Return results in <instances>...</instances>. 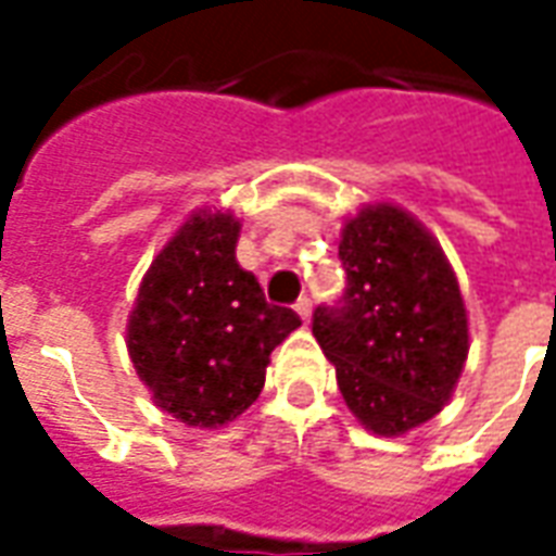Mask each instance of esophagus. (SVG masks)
Masks as SVG:
<instances>
[{
  "mask_svg": "<svg viewBox=\"0 0 556 556\" xmlns=\"http://www.w3.org/2000/svg\"><path fill=\"white\" fill-rule=\"evenodd\" d=\"M298 315L303 318V325H309V318H313V301H309V298H301V301H298Z\"/></svg>",
  "mask_w": 556,
  "mask_h": 556,
  "instance_id": "esophagus-1",
  "label": "esophagus"
}]
</instances>
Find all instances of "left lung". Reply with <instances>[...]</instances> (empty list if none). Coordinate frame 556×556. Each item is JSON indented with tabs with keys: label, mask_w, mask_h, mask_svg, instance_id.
<instances>
[{
	"label": "left lung",
	"mask_w": 556,
	"mask_h": 556,
	"mask_svg": "<svg viewBox=\"0 0 556 556\" xmlns=\"http://www.w3.org/2000/svg\"><path fill=\"white\" fill-rule=\"evenodd\" d=\"M342 306H318L313 337L337 366L339 393L363 429L399 438L453 399L470 333L453 265L422 223L393 202L342 226Z\"/></svg>",
	"instance_id": "1"
}]
</instances>
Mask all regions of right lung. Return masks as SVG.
I'll use <instances>...</instances> for the list:
<instances>
[{
	"mask_svg": "<svg viewBox=\"0 0 556 556\" xmlns=\"http://www.w3.org/2000/svg\"><path fill=\"white\" fill-rule=\"evenodd\" d=\"M241 219L193 211L139 282L127 354L160 410L184 426L219 429L253 405L270 351L301 318L265 301L235 258Z\"/></svg>",
	"mask_w": 556,
	"mask_h": 556,
	"instance_id": "right-lung-1",
	"label": "right lung"
}]
</instances>
